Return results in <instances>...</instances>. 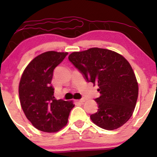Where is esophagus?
<instances>
[{"mask_svg": "<svg viewBox=\"0 0 157 157\" xmlns=\"http://www.w3.org/2000/svg\"><path fill=\"white\" fill-rule=\"evenodd\" d=\"M77 102H80H80H85V99H83V98L80 99V100H77Z\"/></svg>", "mask_w": 157, "mask_h": 157, "instance_id": "34e87169", "label": "esophagus"}]
</instances>
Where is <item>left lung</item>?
Returning a JSON list of instances; mask_svg holds the SVG:
<instances>
[{
  "mask_svg": "<svg viewBox=\"0 0 157 157\" xmlns=\"http://www.w3.org/2000/svg\"><path fill=\"white\" fill-rule=\"evenodd\" d=\"M68 60L86 82L99 87L100 96L94 99L98 111L90 116L94 123L106 130L123 125L132 116L138 97L137 81L128 60L100 48L73 52Z\"/></svg>",
  "mask_w": 157,
  "mask_h": 157,
  "instance_id": "obj_1",
  "label": "left lung"
}]
</instances>
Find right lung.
<instances>
[{"label":"right lung","instance_id":"right-lung-1","mask_svg":"<svg viewBox=\"0 0 157 157\" xmlns=\"http://www.w3.org/2000/svg\"><path fill=\"white\" fill-rule=\"evenodd\" d=\"M67 52L49 51L33 59L23 71L19 84L21 107L26 118L41 131L52 133L67 124L72 102L56 100L51 82L55 68Z\"/></svg>","mask_w":157,"mask_h":157}]
</instances>
